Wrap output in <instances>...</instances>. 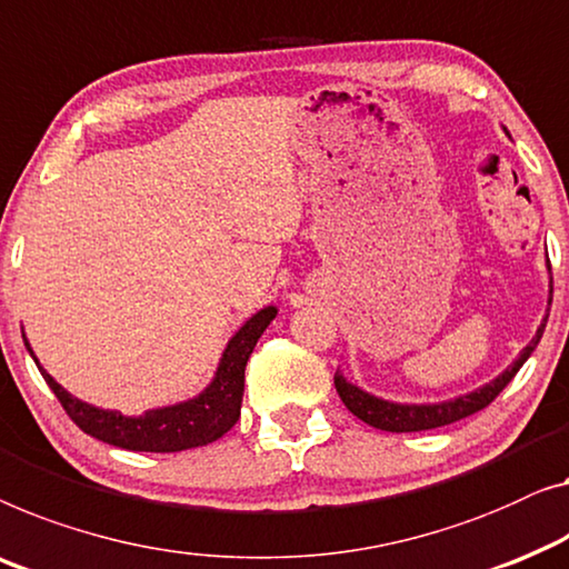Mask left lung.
<instances>
[{
	"mask_svg": "<svg viewBox=\"0 0 569 569\" xmlns=\"http://www.w3.org/2000/svg\"><path fill=\"white\" fill-rule=\"evenodd\" d=\"M551 269V267H549ZM549 305H551V295H549ZM545 323L539 326L537 336H533L531 343L518 353V359L510 365L503 375H498L496 380L482 385L480 390L462 395V398L447 400V402H433V406H402V402H390L382 398H375L365 390H359L357 385H351L346 377L336 369L333 375V385L339 398L343 400V406L351 410L359 421H365L369 426L380 428V431H392V433H408V431H428V428H439V426H449L455 421H462V418L477 413V410L488 408L492 400L503 392V387L513 380L518 369L523 367V361L531 357V351L537 349V343L541 341V333H545Z\"/></svg>",
	"mask_w": 569,
	"mask_h": 569,
	"instance_id": "1",
	"label": "left lung"
}]
</instances>
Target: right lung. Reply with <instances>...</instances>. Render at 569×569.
I'll return each mask as SVG.
<instances>
[{"instance_id":"right-lung-1","label":"right lung","mask_w":569,"mask_h":569,"mask_svg":"<svg viewBox=\"0 0 569 569\" xmlns=\"http://www.w3.org/2000/svg\"><path fill=\"white\" fill-rule=\"evenodd\" d=\"M274 316L277 308L269 305L238 328V333L226 346L216 380L204 387V392L192 400L179 402V406L146 410L138 418L122 416L118 410L94 408L79 398H71L43 367L38 369L71 421L94 439L128 451H161V455L204 447V443L218 441L220 436L228 433L241 416L246 361H249L253 346ZM24 346H28L30 357L36 359L28 339H24Z\"/></svg>"}]
</instances>
